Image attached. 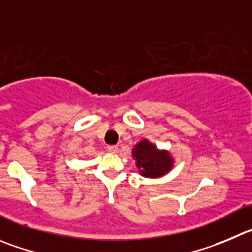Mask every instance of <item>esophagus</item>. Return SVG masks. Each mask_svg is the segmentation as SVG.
<instances>
[{"label":"esophagus","instance_id":"1","mask_svg":"<svg viewBox=\"0 0 252 252\" xmlns=\"http://www.w3.org/2000/svg\"><path fill=\"white\" fill-rule=\"evenodd\" d=\"M107 151L111 153H117V151H119V147L115 145H111V146H107Z\"/></svg>","mask_w":252,"mask_h":252}]
</instances>
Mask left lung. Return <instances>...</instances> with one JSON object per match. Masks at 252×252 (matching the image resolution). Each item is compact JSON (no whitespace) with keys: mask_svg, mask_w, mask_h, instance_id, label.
<instances>
[{"mask_svg":"<svg viewBox=\"0 0 252 252\" xmlns=\"http://www.w3.org/2000/svg\"><path fill=\"white\" fill-rule=\"evenodd\" d=\"M136 158V166L141 174L147 178H157L164 176L172 168L173 160L166 151H158L147 140L141 141L132 151Z\"/></svg>","mask_w":252,"mask_h":252,"instance_id":"8db88e82","label":"left lung"}]
</instances>
